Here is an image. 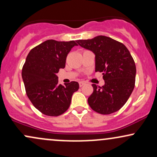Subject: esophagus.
Returning a JSON list of instances; mask_svg holds the SVG:
<instances>
[{
  "label": "esophagus",
  "instance_id": "34e87169",
  "mask_svg": "<svg viewBox=\"0 0 157 157\" xmlns=\"http://www.w3.org/2000/svg\"><path fill=\"white\" fill-rule=\"evenodd\" d=\"M84 85H85V82H79V86H80V87H82V86H83Z\"/></svg>",
  "mask_w": 157,
  "mask_h": 157
}]
</instances>
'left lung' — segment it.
<instances>
[{
	"label": "left lung",
	"instance_id": "8db88e82",
	"mask_svg": "<svg viewBox=\"0 0 157 157\" xmlns=\"http://www.w3.org/2000/svg\"><path fill=\"white\" fill-rule=\"evenodd\" d=\"M81 47L95 55V71L102 73L105 85L92 84L93 93L88 98L90 107L101 114L120 110L131 96L135 86L136 66L130 52L122 43L106 36L79 40Z\"/></svg>",
	"mask_w": 157,
	"mask_h": 157
}]
</instances>
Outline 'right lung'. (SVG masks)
<instances>
[{
  "instance_id": "1",
  "label": "right lung",
  "mask_w": 157,
  "mask_h": 157,
  "mask_svg": "<svg viewBox=\"0 0 157 157\" xmlns=\"http://www.w3.org/2000/svg\"><path fill=\"white\" fill-rule=\"evenodd\" d=\"M74 40H48L33 48L27 55L22 68V78L27 97L41 113L50 117L63 114L69 108L74 92L79 83L71 81L58 84V73L66 66V57Z\"/></svg>"
}]
</instances>
